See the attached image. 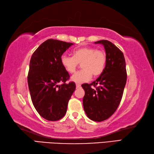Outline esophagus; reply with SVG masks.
Instances as JSON below:
<instances>
[{"label":"esophagus","instance_id":"34e87169","mask_svg":"<svg viewBox=\"0 0 154 154\" xmlns=\"http://www.w3.org/2000/svg\"><path fill=\"white\" fill-rule=\"evenodd\" d=\"M80 87H81V85L79 84V83H77V84H76V88H79Z\"/></svg>","mask_w":154,"mask_h":154}]
</instances>
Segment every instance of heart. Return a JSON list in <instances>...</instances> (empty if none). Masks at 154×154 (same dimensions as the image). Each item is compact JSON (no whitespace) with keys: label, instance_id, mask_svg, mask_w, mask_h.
I'll return each instance as SVG.
<instances>
[{"label":"heart","instance_id":"1","mask_svg":"<svg viewBox=\"0 0 154 154\" xmlns=\"http://www.w3.org/2000/svg\"><path fill=\"white\" fill-rule=\"evenodd\" d=\"M106 62V52L93 47H81L72 51V57L63 55L60 57L61 65L69 73H74L79 63H82L83 69L71 77L72 82L77 83L88 82L92 75L94 77H99L104 71Z\"/></svg>","mask_w":154,"mask_h":154}]
</instances>
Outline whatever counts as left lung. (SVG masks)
I'll return each mask as SVG.
<instances>
[{"instance_id":"left-lung-1","label":"left lung","mask_w":154,"mask_h":154,"mask_svg":"<svg viewBox=\"0 0 154 154\" xmlns=\"http://www.w3.org/2000/svg\"><path fill=\"white\" fill-rule=\"evenodd\" d=\"M95 44L104 46L107 62L96 81L82 85L85 91L83 105L89 119L101 122L110 118L119 107L127 82V70L123 53L114 44L106 40Z\"/></svg>"}]
</instances>
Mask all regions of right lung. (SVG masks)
<instances>
[{"instance_id":"add662e5","label":"right lung","mask_w":154,"mask_h":154,"mask_svg":"<svg viewBox=\"0 0 154 154\" xmlns=\"http://www.w3.org/2000/svg\"><path fill=\"white\" fill-rule=\"evenodd\" d=\"M72 44L49 39L31 58L27 76L31 98L39 114L48 121H58L65 115L76 88L74 82L66 83L70 76L60 63L61 56Z\"/></svg>"}]
</instances>
